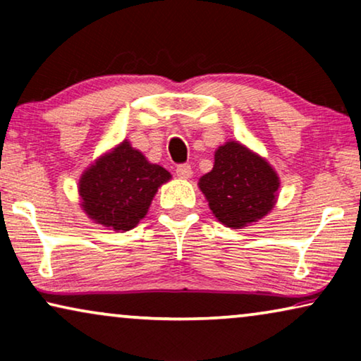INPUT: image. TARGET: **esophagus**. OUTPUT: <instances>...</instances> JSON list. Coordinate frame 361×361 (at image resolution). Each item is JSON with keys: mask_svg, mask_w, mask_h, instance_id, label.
Listing matches in <instances>:
<instances>
[{"mask_svg": "<svg viewBox=\"0 0 361 361\" xmlns=\"http://www.w3.org/2000/svg\"><path fill=\"white\" fill-rule=\"evenodd\" d=\"M176 174H177V177H180V179H189V177L192 176L190 164H179V166H177Z\"/></svg>", "mask_w": 361, "mask_h": 361, "instance_id": "esophagus-1", "label": "esophagus"}]
</instances>
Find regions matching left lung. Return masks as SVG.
Here are the masks:
<instances>
[{
    "mask_svg": "<svg viewBox=\"0 0 361 361\" xmlns=\"http://www.w3.org/2000/svg\"><path fill=\"white\" fill-rule=\"evenodd\" d=\"M199 187L219 221L241 228L273 209L279 179L264 159L230 141L216 149L214 169L202 176Z\"/></svg>",
    "mask_w": 361,
    "mask_h": 361,
    "instance_id": "1",
    "label": "left lung"
}]
</instances>
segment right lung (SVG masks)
<instances>
[{
    "instance_id": "add662e5",
    "label": "right lung",
    "mask_w": 361,
    "mask_h": 361,
    "mask_svg": "<svg viewBox=\"0 0 361 361\" xmlns=\"http://www.w3.org/2000/svg\"><path fill=\"white\" fill-rule=\"evenodd\" d=\"M169 179L164 167L147 162L123 141L83 172L78 192L92 220L110 230L128 231L147 214L157 187Z\"/></svg>"
}]
</instances>
